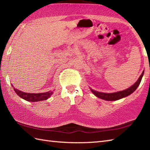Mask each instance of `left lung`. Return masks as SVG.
Listing matches in <instances>:
<instances>
[{
  "label": "left lung",
  "mask_w": 150,
  "mask_h": 150,
  "mask_svg": "<svg viewBox=\"0 0 150 150\" xmlns=\"http://www.w3.org/2000/svg\"><path fill=\"white\" fill-rule=\"evenodd\" d=\"M144 73V70L142 71V74L139 76L138 79L137 81L135 82L134 85H132L129 88H128L123 91H118L116 93H102V92H98L96 91L95 90H93L91 88H90L91 92L95 95L96 96L98 97L99 98L105 100L107 101H115V100H118L121 98H123L124 97H126L128 95H130V94L134 93L136 89L138 88L141 83V81L142 80V76H143Z\"/></svg>",
  "instance_id": "8db88e82"
}]
</instances>
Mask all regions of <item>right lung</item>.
Instances as JSON below:
<instances>
[{
	"instance_id": "1",
	"label": "right lung",
	"mask_w": 150,
	"mask_h": 150,
	"mask_svg": "<svg viewBox=\"0 0 150 150\" xmlns=\"http://www.w3.org/2000/svg\"><path fill=\"white\" fill-rule=\"evenodd\" d=\"M13 86V85H12ZM15 93L18 95L20 98H23L28 102H39V101L46 100L48 98H50V96L53 94V91H48L46 93H28L23 91H21L20 90L13 88Z\"/></svg>"
}]
</instances>
